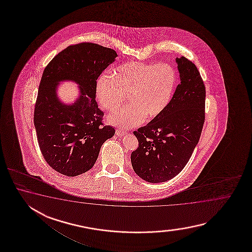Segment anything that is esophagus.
Segmentation results:
<instances>
[{"mask_svg": "<svg viewBox=\"0 0 252 252\" xmlns=\"http://www.w3.org/2000/svg\"><path fill=\"white\" fill-rule=\"evenodd\" d=\"M116 134L118 135V136H124V135H126L127 132L126 131H124V130H121V129H116Z\"/></svg>", "mask_w": 252, "mask_h": 252, "instance_id": "obj_1", "label": "esophagus"}]
</instances>
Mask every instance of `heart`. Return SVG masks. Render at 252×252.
I'll return each instance as SVG.
<instances>
[{
    "label": "heart",
    "mask_w": 252,
    "mask_h": 252,
    "mask_svg": "<svg viewBox=\"0 0 252 252\" xmlns=\"http://www.w3.org/2000/svg\"><path fill=\"white\" fill-rule=\"evenodd\" d=\"M177 81L171 64L132 61L114 67L111 75H101L95 94L109 112L118 109L127 95L129 104L108 116L109 124L127 129L158 118L171 101Z\"/></svg>",
    "instance_id": "heart-1"
}]
</instances>
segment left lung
Instances as JSON below:
<instances>
[{"label": "left lung", "instance_id": "left-lung-1", "mask_svg": "<svg viewBox=\"0 0 252 252\" xmlns=\"http://www.w3.org/2000/svg\"><path fill=\"white\" fill-rule=\"evenodd\" d=\"M180 84L166 110L134 131L139 148L130 156L135 173L149 183L176 177L191 158L204 123L205 87L197 67L176 58Z\"/></svg>", "mask_w": 252, "mask_h": 252}]
</instances>
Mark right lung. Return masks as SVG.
<instances>
[{"label": "right lung", "instance_id": "add662e5", "mask_svg": "<svg viewBox=\"0 0 252 252\" xmlns=\"http://www.w3.org/2000/svg\"><path fill=\"white\" fill-rule=\"evenodd\" d=\"M118 57L115 50L94 43L69 46L43 72L34 112L39 149L54 170L75 177L90 170L102 145L115 133L103 126V112L95 101L97 78ZM74 81L80 89L74 103L57 94L61 81Z\"/></svg>", "mask_w": 252, "mask_h": 252}]
</instances>
